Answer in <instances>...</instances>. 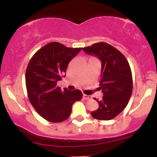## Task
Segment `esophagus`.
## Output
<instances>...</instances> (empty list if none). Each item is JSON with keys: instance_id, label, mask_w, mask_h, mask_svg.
<instances>
[{"instance_id": "esophagus-1", "label": "esophagus", "mask_w": 157, "mask_h": 157, "mask_svg": "<svg viewBox=\"0 0 157 157\" xmlns=\"http://www.w3.org/2000/svg\"><path fill=\"white\" fill-rule=\"evenodd\" d=\"M83 99L84 100H90V99H91V97L89 96V95H86V94H83Z\"/></svg>"}]
</instances>
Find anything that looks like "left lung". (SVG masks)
<instances>
[{
  "mask_svg": "<svg viewBox=\"0 0 157 157\" xmlns=\"http://www.w3.org/2000/svg\"><path fill=\"white\" fill-rule=\"evenodd\" d=\"M82 50L89 55L97 56L102 62L99 88L103 97L101 100L94 98L99 107L91 111V116L100 120H112L123 111L132 94V73L128 62L119 50L104 42L84 47Z\"/></svg>",
  "mask_w": 157,
  "mask_h": 157,
  "instance_id": "obj_1",
  "label": "left lung"
}]
</instances>
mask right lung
<instances>
[{
  "mask_svg": "<svg viewBox=\"0 0 157 157\" xmlns=\"http://www.w3.org/2000/svg\"><path fill=\"white\" fill-rule=\"evenodd\" d=\"M82 48H68L58 42L45 45L29 60L26 71L29 100L37 113L51 122L67 120L74 102L82 99L80 90L62 91L57 86L68 64Z\"/></svg>",
  "mask_w": 157,
  "mask_h": 157,
  "instance_id": "add662e5",
  "label": "right lung"
}]
</instances>
